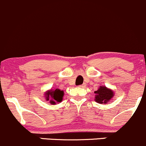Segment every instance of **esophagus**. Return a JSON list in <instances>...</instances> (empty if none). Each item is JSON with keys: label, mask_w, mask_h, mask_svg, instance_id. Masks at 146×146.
<instances>
[{"label": "esophagus", "mask_w": 146, "mask_h": 146, "mask_svg": "<svg viewBox=\"0 0 146 146\" xmlns=\"http://www.w3.org/2000/svg\"><path fill=\"white\" fill-rule=\"evenodd\" d=\"M85 86H86V85H85V84H82V85H80V86H78V87H80V88H84Z\"/></svg>", "instance_id": "obj_1"}]
</instances>
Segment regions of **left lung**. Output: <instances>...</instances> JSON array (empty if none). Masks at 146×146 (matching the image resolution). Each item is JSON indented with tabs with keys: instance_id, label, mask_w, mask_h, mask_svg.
I'll return each mask as SVG.
<instances>
[{
	"instance_id": "obj_1",
	"label": "left lung",
	"mask_w": 146,
	"mask_h": 146,
	"mask_svg": "<svg viewBox=\"0 0 146 146\" xmlns=\"http://www.w3.org/2000/svg\"><path fill=\"white\" fill-rule=\"evenodd\" d=\"M96 93V101L98 103H103L108 102L113 96V92L106 86H100L98 90L95 91Z\"/></svg>"
}]
</instances>
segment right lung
<instances>
[{"mask_svg":"<svg viewBox=\"0 0 146 146\" xmlns=\"http://www.w3.org/2000/svg\"><path fill=\"white\" fill-rule=\"evenodd\" d=\"M63 97V91L59 89H56L55 90H49L46 93V100H49L51 104L55 105L56 103L61 102Z\"/></svg>","mask_w":146,"mask_h":146,"instance_id":"obj_1","label":"right lung"}]
</instances>
